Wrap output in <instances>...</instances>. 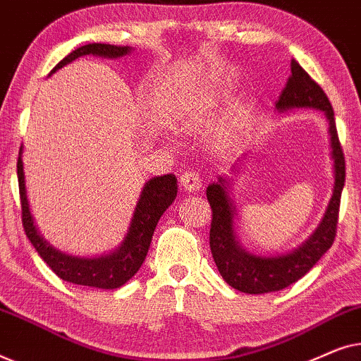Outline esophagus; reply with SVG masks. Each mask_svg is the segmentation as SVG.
Masks as SVG:
<instances>
[{
	"label": "esophagus",
	"instance_id": "obj_1",
	"mask_svg": "<svg viewBox=\"0 0 361 361\" xmlns=\"http://www.w3.org/2000/svg\"><path fill=\"white\" fill-rule=\"evenodd\" d=\"M179 182H180V187L185 192H197V190H200V187H202L200 176L197 174V172H194V171L184 172V174L180 176V180Z\"/></svg>",
	"mask_w": 361,
	"mask_h": 361
}]
</instances>
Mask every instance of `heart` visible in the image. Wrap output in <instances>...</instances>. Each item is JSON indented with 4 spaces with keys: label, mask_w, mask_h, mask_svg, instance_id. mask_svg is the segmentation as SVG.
I'll list each match as a JSON object with an SVG mask.
<instances>
[{
    "label": "heart",
    "mask_w": 361,
    "mask_h": 361,
    "mask_svg": "<svg viewBox=\"0 0 361 361\" xmlns=\"http://www.w3.org/2000/svg\"><path fill=\"white\" fill-rule=\"evenodd\" d=\"M224 100V95L219 92H199L177 106L174 118L184 128L202 126L215 116Z\"/></svg>",
    "instance_id": "b5f03b06"
}]
</instances>
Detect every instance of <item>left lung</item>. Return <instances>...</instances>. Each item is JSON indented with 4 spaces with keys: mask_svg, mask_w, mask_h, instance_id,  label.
<instances>
[{
    "mask_svg": "<svg viewBox=\"0 0 361 361\" xmlns=\"http://www.w3.org/2000/svg\"><path fill=\"white\" fill-rule=\"evenodd\" d=\"M278 111L293 108H315L324 111L329 121L330 147L334 159V190L327 210L312 235L299 248L278 256H256L240 245L235 231V205L230 199V182L220 177L207 187V200L212 207L210 250L221 278L231 288L246 294H266L288 288L299 281L327 253L337 235L340 197L345 184V157L340 146L334 110L327 95L298 62L290 61V77L279 100ZM235 169V167H233ZM235 172H238L235 169Z\"/></svg>",
    "mask_w": 361,
    "mask_h": 361,
    "instance_id": "1",
    "label": "left lung"
}]
</instances>
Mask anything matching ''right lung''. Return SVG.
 Listing matches in <instances>:
<instances>
[{
	"label": "right lung",
	"mask_w": 361,
	"mask_h": 361,
	"mask_svg": "<svg viewBox=\"0 0 361 361\" xmlns=\"http://www.w3.org/2000/svg\"><path fill=\"white\" fill-rule=\"evenodd\" d=\"M131 52L128 46H111V44H87L75 49L63 57L56 67L52 68L54 73L67 63L82 56L118 59ZM23 146L19 149L18 157V182H19V197H21L23 210V226L26 236L31 241L39 256L46 261L49 268L56 273L59 278L72 284L88 286V288L98 289H116L128 283L145 263L147 250H149L152 235H154L156 225L164 214L167 207L174 202L177 195V179L174 174H166L154 177L147 180L142 187L140 200L133 212V219L130 221V228L125 240L115 251L108 255L95 256V258H82L62 253L49 245L46 240L39 235L34 225L31 210H29L26 184H24V169H23Z\"/></svg>",
	"instance_id": "1"
}]
</instances>
